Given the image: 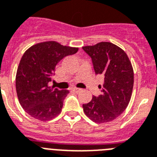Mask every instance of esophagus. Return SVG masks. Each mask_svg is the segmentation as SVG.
<instances>
[{"mask_svg": "<svg viewBox=\"0 0 157 157\" xmlns=\"http://www.w3.org/2000/svg\"><path fill=\"white\" fill-rule=\"evenodd\" d=\"M72 91L73 92H76V93H78V92H79L80 91H81V89H80V88H77V87H74V88H72Z\"/></svg>", "mask_w": 157, "mask_h": 157, "instance_id": "obj_1", "label": "esophagus"}]
</instances>
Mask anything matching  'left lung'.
<instances>
[{
    "mask_svg": "<svg viewBox=\"0 0 157 157\" xmlns=\"http://www.w3.org/2000/svg\"><path fill=\"white\" fill-rule=\"evenodd\" d=\"M82 50L92 59L96 75L104 76L99 85L101 94L93 96L83 104L85 115L96 123L112 121L122 114L130 101L133 87V70L128 56L111 42H99Z\"/></svg>",
    "mask_w": 157,
    "mask_h": 157,
    "instance_id": "left-lung-1",
    "label": "left lung"
}]
</instances>
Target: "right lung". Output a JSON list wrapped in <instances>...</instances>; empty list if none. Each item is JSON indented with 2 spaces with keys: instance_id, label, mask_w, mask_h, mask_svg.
Returning <instances> with one entry per match:
<instances>
[{
  "instance_id": "right-lung-1",
  "label": "right lung",
  "mask_w": 157,
  "mask_h": 157,
  "mask_svg": "<svg viewBox=\"0 0 157 157\" xmlns=\"http://www.w3.org/2000/svg\"><path fill=\"white\" fill-rule=\"evenodd\" d=\"M78 50L52 41L37 43L24 52L17 70L15 85L19 103L29 115L46 121L60 113L69 91L51 87L48 83L57 64Z\"/></svg>"
}]
</instances>
